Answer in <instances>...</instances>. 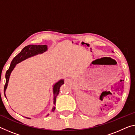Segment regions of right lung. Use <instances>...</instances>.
I'll list each match as a JSON object with an SVG mask.
<instances>
[{
  "mask_svg": "<svg viewBox=\"0 0 135 135\" xmlns=\"http://www.w3.org/2000/svg\"><path fill=\"white\" fill-rule=\"evenodd\" d=\"M47 50V46L46 45H28V46L25 47L22 49V50L17 55V56L12 59V61L11 63L10 67L7 71L6 72L5 78H6V83L4 86V94L5 95V91L6 88L8 86V81H9V76L13 70V69L16 66V64L20 62L21 61H23L26 59L28 58L29 57L33 56L34 55L40 54V53H42ZM64 83V80H59L58 82L55 83L53 86V94H54V97H53V104L55 105L56 103V100L57 95L59 94V89L61 85H62ZM55 107H53L52 109V112L55 110ZM49 115H47L48 116ZM30 119V118H29Z\"/></svg>",
  "mask_w": 135,
  "mask_h": 135,
  "instance_id": "obj_1",
  "label": "right lung"
}]
</instances>
